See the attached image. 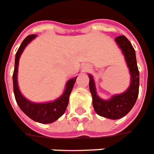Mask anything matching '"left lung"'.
<instances>
[{"mask_svg": "<svg viewBox=\"0 0 154 154\" xmlns=\"http://www.w3.org/2000/svg\"><path fill=\"white\" fill-rule=\"evenodd\" d=\"M115 42L124 54L131 77L130 85L126 91L118 95H113L109 100L101 99L97 94L94 77L89 74V89L93 97V105L95 112L101 117L112 120L122 118L132 109L139 93V71L134 47L125 36L116 37Z\"/></svg>", "mask_w": 154, "mask_h": 154, "instance_id": "8db88e82", "label": "left lung"}]
</instances>
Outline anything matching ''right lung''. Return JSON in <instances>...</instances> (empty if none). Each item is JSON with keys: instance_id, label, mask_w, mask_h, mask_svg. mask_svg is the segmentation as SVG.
Wrapping results in <instances>:
<instances>
[{"instance_id": "right-lung-1", "label": "right lung", "mask_w": 154, "mask_h": 154, "mask_svg": "<svg viewBox=\"0 0 154 154\" xmlns=\"http://www.w3.org/2000/svg\"><path fill=\"white\" fill-rule=\"evenodd\" d=\"M37 35H29L25 38L20 46L19 47L15 57V68L13 71V92L15 96L16 101L19 107L28 117L35 122L42 123V124H49L53 123L64 114L66 108L69 104V95L72 92V87L74 85L77 77L71 78L67 82L65 85V89L63 94L56 99L55 101L45 103H34L29 101L23 96L20 93L17 84V71L19 59L22 53L23 50L27 46L29 43L32 42Z\"/></svg>"}]
</instances>
